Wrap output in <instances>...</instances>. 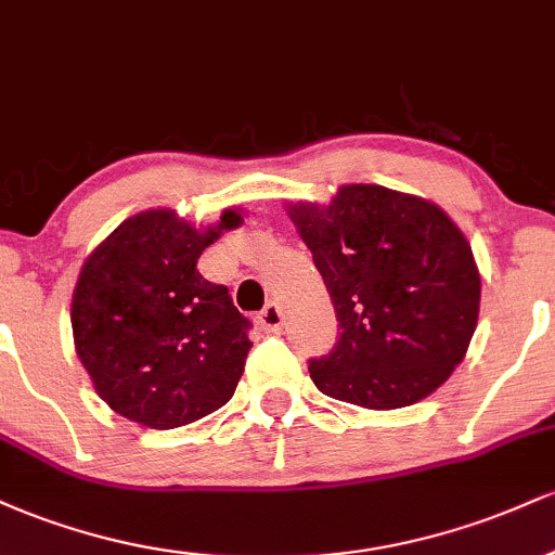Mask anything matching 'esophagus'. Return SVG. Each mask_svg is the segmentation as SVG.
I'll return each mask as SVG.
<instances>
[{"label": "esophagus", "mask_w": 555, "mask_h": 555, "mask_svg": "<svg viewBox=\"0 0 555 555\" xmlns=\"http://www.w3.org/2000/svg\"><path fill=\"white\" fill-rule=\"evenodd\" d=\"M258 318H260V326H263L266 331H279V328H282L284 313H282V308H279L276 302H269L263 310H260Z\"/></svg>", "instance_id": "esophagus-1"}]
</instances>
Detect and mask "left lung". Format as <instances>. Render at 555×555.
<instances>
[{
  "mask_svg": "<svg viewBox=\"0 0 555 555\" xmlns=\"http://www.w3.org/2000/svg\"><path fill=\"white\" fill-rule=\"evenodd\" d=\"M313 253L339 341L310 360L331 399L399 410L430 397L467 354L480 313V271L451 216L420 195L341 184L328 206L286 203Z\"/></svg>",
  "mask_w": 555,
  "mask_h": 555,
  "instance_id": "8db88e82",
  "label": "left lung"
}]
</instances>
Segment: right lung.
Segmentation results:
<instances>
[{
  "label": "right lung",
  "mask_w": 555,
  "mask_h": 555,
  "mask_svg": "<svg viewBox=\"0 0 555 555\" xmlns=\"http://www.w3.org/2000/svg\"><path fill=\"white\" fill-rule=\"evenodd\" d=\"M240 224V208L211 227L149 208L86 258L69 308L75 352L117 415L171 430L232 399L250 323L227 286L201 276L197 258Z\"/></svg>",
  "instance_id": "obj_1"
}]
</instances>
